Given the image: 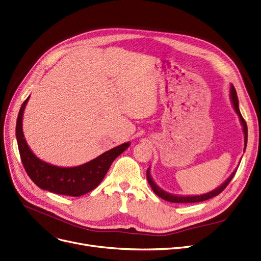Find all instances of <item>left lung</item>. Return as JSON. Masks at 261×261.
<instances>
[{
	"label": "left lung",
	"mask_w": 261,
	"mask_h": 261,
	"mask_svg": "<svg viewBox=\"0 0 261 261\" xmlns=\"http://www.w3.org/2000/svg\"><path fill=\"white\" fill-rule=\"evenodd\" d=\"M230 99H231V102H232V106H233V109L236 111V113L238 114V116H239V119H240V122L242 124V128H243V133H244V151H245V148H246V144H247V126H246V122L245 120L243 119L241 113H240V110H239V101H238V96H237V92L236 89L233 87V85L231 84L230 85ZM236 168L234 171L231 173V175L226 179L224 182L217 189H214L210 192H208V193L206 194H201V195H175V194H171V193H167L166 191L162 190L160 187H159L151 177L150 175V167L147 169V180H148V184L150 185L152 191L154 192V193L159 196L161 197L162 199L164 200H167V201H171V202H178V203H188V202H199V201H203V200H207V199H210L214 196L219 195L221 192L228 186V184L231 181V179L233 178L236 172H237Z\"/></svg>",
	"instance_id": "obj_1"
}]
</instances>
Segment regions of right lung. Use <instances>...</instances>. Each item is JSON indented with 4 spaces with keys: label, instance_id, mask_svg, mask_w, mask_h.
<instances>
[{
    "label": "right lung",
    "instance_id": "1",
    "mask_svg": "<svg viewBox=\"0 0 261 261\" xmlns=\"http://www.w3.org/2000/svg\"><path fill=\"white\" fill-rule=\"evenodd\" d=\"M29 98L19 111L16 138L22 164L33 182L40 189L50 191L52 193L74 197L82 196L97 188L107 175L113 161L128 148L130 143H123L114 147L94 160L79 166L62 167L44 162L31 150L22 130V118Z\"/></svg>",
    "mask_w": 261,
    "mask_h": 261
}]
</instances>
